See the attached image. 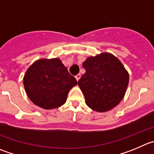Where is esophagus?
Here are the masks:
<instances>
[{
  "label": "esophagus",
  "instance_id": "1",
  "mask_svg": "<svg viewBox=\"0 0 154 154\" xmlns=\"http://www.w3.org/2000/svg\"><path fill=\"white\" fill-rule=\"evenodd\" d=\"M80 78H81V75L80 74H77L75 75V79H76V80H77V81H79V80L80 79Z\"/></svg>",
  "mask_w": 154,
  "mask_h": 154
}]
</instances>
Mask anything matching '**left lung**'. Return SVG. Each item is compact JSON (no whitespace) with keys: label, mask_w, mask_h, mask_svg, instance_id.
<instances>
[{"label":"left lung","mask_w":154,"mask_h":154,"mask_svg":"<svg viewBox=\"0 0 154 154\" xmlns=\"http://www.w3.org/2000/svg\"><path fill=\"white\" fill-rule=\"evenodd\" d=\"M85 73L78 85L85 103L97 112H106L116 106L123 99L129 75L121 61L110 53L89 57L82 63Z\"/></svg>","instance_id":"1"}]
</instances>
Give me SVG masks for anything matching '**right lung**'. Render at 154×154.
Wrapping results in <instances>:
<instances>
[{
    "instance_id": "obj_1",
    "label": "right lung",
    "mask_w": 154,
    "mask_h": 154,
    "mask_svg": "<svg viewBox=\"0 0 154 154\" xmlns=\"http://www.w3.org/2000/svg\"><path fill=\"white\" fill-rule=\"evenodd\" d=\"M23 85L32 103L51 109L66 103L69 91L77 85V81L60 58H52L33 63L25 73Z\"/></svg>"
}]
</instances>
